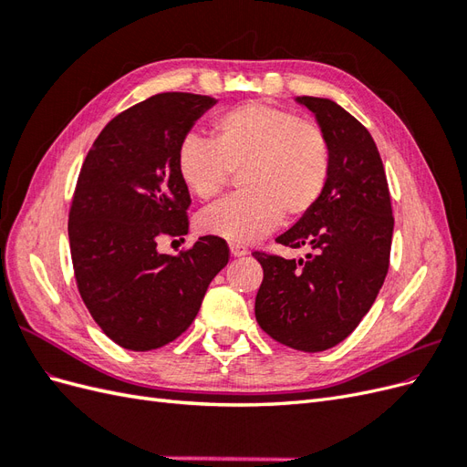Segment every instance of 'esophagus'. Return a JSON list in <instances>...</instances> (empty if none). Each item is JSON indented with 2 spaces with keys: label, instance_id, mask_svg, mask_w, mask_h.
Wrapping results in <instances>:
<instances>
[{
  "label": "esophagus",
  "instance_id": "esophagus-1",
  "mask_svg": "<svg viewBox=\"0 0 467 467\" xmlns=\"http://www.w3.org/2000/svg\"><path fill=\"white\" fill-rule=\"evenodd\" d=\"M230 253L234 257H244V255H247V247L239 245V244H230Z\"/></svg>",
  "mask_w": 467,
  "mask_h": 467
}]
</instances>
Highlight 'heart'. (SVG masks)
<instances>
[{
    "label": "heart",
    "instance_id": "b5f03b06",
    "mask_svg": "<svg viewBox=\"0 0 467 467\" xmlns=\"http://www.w3.org/2000/svg\"><path fill=\"white\" fill-rule=\"evenodd\" d=\"M175 165L182 187L204 202L239 173L244 191L206 208L196 223L202 234L249 244L282 216L300 220L316 208L329 181L331 148L316 122L251 101L214 117L210 140L182 138Z\"/></svg>",
    "mask_w": 467,
    "mask_h": 467
}]
</instances>
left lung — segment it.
<instances>
[{"label":"left lung","instance_id":"obj_1","mask_svg":"<svg viewBox=\"0 0 467 467\" xmlns=\"http://www.w3.org/2000/svg\"><path fill=\"white\" fill-rule=\"evenodd\" d=\"M314 112L331 148V171L316 208L276 242L304 259L255 251L263 282L255 317L275 341L327 350L357 329L384 285L393 216L388 179L370 132L331 99L296 97Z\"/></svg>","mask_w":467,"mask_h":467}]
</instances>
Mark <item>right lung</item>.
Segmentation results:
<instances>
[{"mask_svg": "<svg viewBox=\"0 0 467 467\" xmlns=\"http://www.w3.org/2000/svg\"><path fill=\"white\" fill-rule=\"evenodd\" d=\"M216 103L208 95H153L112 119L81 165L67 222L76 282L99 327L122 348L175 341L230 261L216 235L179 255L158 251L161 235L189 232L191 194L175 155Z\"/></svg>", "mask_w": 467, "mask_h": 467, "instance_id": "obj_1", "label": "right lung"}]
</instances>
